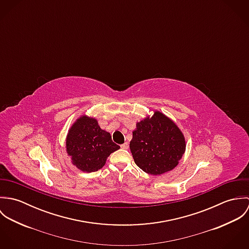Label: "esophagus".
<instances>
[{
    "label": "esophagus",
    "instance_id": "34e87169",
    "mask_svg": "<svg viewBox=\"0 0 249 249\" xmlns=\"http://www.w3.org/2000/svg\"><path fill=\"white\" fill-rule=\"evenodd\" d=\"M121 147H122L123 149H127V148H128V142H124L123 144H121Z\"/></svg>",
    "mask_w": 249,
    "mask_h": 249
}]
</instances>
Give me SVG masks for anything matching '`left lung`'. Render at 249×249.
I'll use <instances>...</instances> for the list:
<instances>
[{
    "label": "left lung",
    "mask_w": 249,
    "mask_h": 249,
    "mask_svg": "<svg viewBox=\"0 0 249 249\" xmlns=\"http://www.w3.org/2000/svg\"><path fill=\"white\" fill-rule=\"evenodd\" d=\"M135 164L144 173L160 176L174 170L186 149L177 124L160 111L136 124L129 144Z\"/></svg>",
    "instance_id": "obj_1"
}]
</instances>
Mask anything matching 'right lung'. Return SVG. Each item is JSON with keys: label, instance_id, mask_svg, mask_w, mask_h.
Segmentation results:
<instances>
[{"label": "right lung", "instance_id": "obj_1", "mask_svg": "<svg viewBox=\"0 0 249 249\" xmlns=\"http://www.w3.org/2000/svg\"><path fill=\"white\" fill-rule=\"evenodd\" d=\"M119 148L110 133L100 127L97 119L87 115L76 119L66 137V151L71 164L85 173L102 169L107 157Z\"/></svg>", "mask_w": 249, "mask_h": 249}]
</instances>
